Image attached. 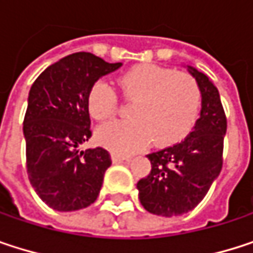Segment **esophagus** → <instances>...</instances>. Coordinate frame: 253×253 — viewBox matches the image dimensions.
Returning <instances> with one entry per match:
<instances>
[{"label": "esophagus", "instance_id": "esophagus-1", "mask_svg": "<svg viewBox=\"0 0 253 253\" xmlns=\"http://www.w3.org/2000/svg\"><path fill=\"white\" fill-rule=\"evenodd\" d=\"M111 160L114 164H120V163H128L130 161V157H123V155H119V154H113L111 155Z\"/></svg>", "mask_w": 253, "mask_h": 253}]
</instances>
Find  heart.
Segmentation results:
<instances>
[{
  "label": "heart",
  "instance_id": "obj_1",
  "mask_svg": "<svg viewBox=\"0 0 253 253\" xmlns=\"http://www.w3.org/2000/svg\"><path fill=\"white\" fill-rule=\"evenodd\" d=\"M131 107L130 122H110L96 128L99 145L117 154H133L148 146L171 145L193 128L201 110V92L192 77L171 69L140 64L119 79ZM87 111L95 120H107L116 113V96L108 83H93L87 93Z\"/></svg>",
  "mask_w": 253,
  "mask_h": 253
}]
</instances>
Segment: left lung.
<instances>
[{"label": "left lung", "mask_w": 253, "mask_h": 253, "mask_svg": "<svg viewBox=\"0 0 253 253\" xmlns=\"http://www.w3.org/2000/svg\"><path fill=\"white\" fill-rule=\"evenodd\" d=\"M187 72L201 92V114L184 140L148 154L151 173L137 181L142 207L155 215L176 217L192 211L223 167L227 120L220 93L210 77L192 66Z\"/></svg>", "instance_id": "8db88e82"}]
</instances>
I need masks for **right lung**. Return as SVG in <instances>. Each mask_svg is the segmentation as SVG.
I'll return each mask as SVG.
<instances>
[{
	"mask_svg": "<svg viewBox=\"0 0 253 253\" xmlns=\"http://www.w3.org/2000/svg\"><path fill=\"white\" fill-rule=\"evenodd\" d=\"M122 66L76 52L45 69L30 87L23 122L27 176L55 211L86 208L99 195L111 158L102 148L79 151L92 134L87 93Z\"/></svg>",
	"mask_w": 253,
	"mask_h": 253,
	"instance_id": "obj_1",
	"label": "right lung"
}]
</instances>
